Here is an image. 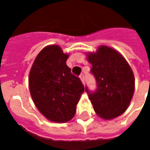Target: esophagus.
Listing matches in <instances>:
<instances>
[{
	"mask_svg": "<svg viewBox=\"0 0 150 150\" xmlns=\"http://www.w3.org/2000/svg\"><path fill=\"white\" fill-rule=\"evenodd\" d=\"M79 79H80V80L82 81V83L84 84V83H85V79H84V75H79Z\"/></svg>",
	"mask_w": 150,
	"mask_h": 150,
	"instance_id": "1",
	"label": "esophagus"
}]
</instances>
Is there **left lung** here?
<instances>
[{
	"mask_svg": "<svg viewBox=\"0 0 150 150\" xmlns=\"http://www.w3.org/2000/svg\"><path fill=\"white\" fill-rule=\"evenodd\" d=\"M87 57L97 83L95 92L86 88L96 113L104 120L122 115L129 108L135 89L131 67L121 54L107 46H100L96 52L88 53Z\"/></svg>",
	"mask_w": 150,
	"mask_h": 150,
	"instance_id": "8db88e82",
	"label": "left lung"
}]
</instances>
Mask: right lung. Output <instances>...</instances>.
<instances>
[{"label": "right lung", "mask_w": 150, "mask_h": 150, "mask_svg": "<svg viewBox=\"0 0 150 150\" xmlns=\"http://www.w3.org/2000/svg\"><path fill=\"white\" fill-rule=\"evenodd\" d=\"M69 55L58 45L44 47L29 75V88L35 106L52 122L65 123L74 117L84 86L67 66Z\"/></svg>", "instance_id": "obj_1"}]
</instances>
